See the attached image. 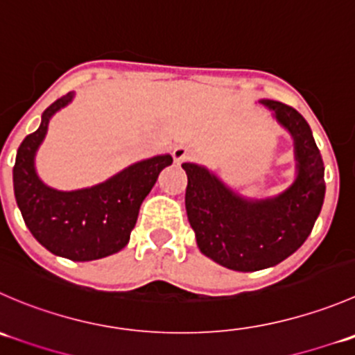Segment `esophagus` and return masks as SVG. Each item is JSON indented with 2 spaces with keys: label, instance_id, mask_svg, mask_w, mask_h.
Returning <instances> with one entry per match:
<instances>
[{
  "label": "esophagus",
  "instance_id": "esophagus-1",
  "mask_svg": "<svg viewBox=\"0 0 355 355\" xmlns=\"http://www.w3.org/2000/svg\"><path fill=\"white\" fill-rule=\"evenodd\" d=\"M191 156L192 150L189 149L187 146H177L173 149V159L177 161V163H184V161H187Z\"/></svg>",
  "mask_w": 355,
  "mask_h": 355
}]
</instances>
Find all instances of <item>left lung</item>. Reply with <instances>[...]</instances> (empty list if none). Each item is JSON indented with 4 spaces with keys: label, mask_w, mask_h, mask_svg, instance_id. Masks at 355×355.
Returning <instances> with one entry per match:
<instances>
[{
    "label": "left lung",
    "mask_w": 355,
    "mask_h": 355,
    "mask_svg": "<svg viewBox=\"0 0 355 355\" xmlns=\"http://www.w3.org/2000/svg\"><path fill=\"white\" fill-rule=\"evenodd\" d=\"M293 139L297 177L272 198L253 199L234 192L208 168L184 163L185 209L202 254L239 272L269 269L293 254L321 213L324 164L304 116L276 101H260Z\"/></svg>",
    "instance_id": "left-lung-1"
}]
</instances>
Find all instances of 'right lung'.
Listing matches in <instances>:
<instances>
[{"label": "right lung", "instance_id": "add662e5", "mask_svg": "<svg viewBox=\"0 0 355 355\" xmlns=\"http://www.w3.org/2000/svg\"><path fill=\"white\" fill-rule=\"evenodd\" d=\"M72 98L74 92H69L55 101L41 116L40 128L20 144L13 166V192L27 229L41 246L57 257L90 261L118 253L128 244L140 205L173 157L161 154L137 161L92 187H48L36 171V153L46 137L51 116Z\"/></svg>", "mask_w": 355, "mask_h": 355}]
</instances>
